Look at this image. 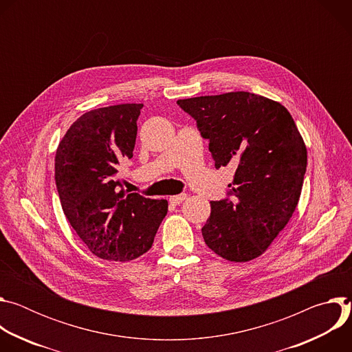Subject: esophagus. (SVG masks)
I'll list each match as a JSON object with an SVG mask.
<instances>
[{
	"label": "esophagus",
	"instance_id": "34e87169",
	"mask_svg": "<svg viewBox=\"0 0 352 352\" xmlns=\"http://www.w3.org/2000/svg\"><path fill=\"white\" fill-rule=\"evenodd\" d=\"M185 199H186V193H179V195H175V196H170V202L173 205H179V204L184 202Z\"/></svg>",
	"mask_w": 352,
	"mask_h": 352
}]
</instances>
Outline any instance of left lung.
I'll use <instances>...</instances> for the list:
<instances>
[{"instance_id":"8db88e82","label":"left lung","mask_w":352,"mask_h":352,"mask_svg":"<svg viewBox=\"0 0 352 352\" xmlns=\"http://www.w3.org/2000/svg\"><path fill=\"white\" fill-rule=\"evenodd\" d=\"M177 104L209 140L214 167H235L227 196L212 200L206 245L231 262L261 256L291 219L307 171V147L288 110L249 91Z\"/></svg>"}]
</instances>
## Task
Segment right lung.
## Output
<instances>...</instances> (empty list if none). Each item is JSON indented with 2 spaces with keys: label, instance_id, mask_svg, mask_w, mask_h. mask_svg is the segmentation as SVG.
Returning a JSON list of instances; mask_svg holds the SVG:
<instances>
[{
  "label": "right lung",
  "instance_id": "obj_1",
  "mask_svg": "<svg viewBox=\"0 0 352 352\" xmlns=\"http://www.w3.org/2000/svg\"><path fill=\"white\" fill-rule=\"evenodd\" d=\"M143 104L91 110L58 144L56 185L64 214L96 256L126 262L152 248L167 200L124 190L121 162L131 159Z\"/></svg>",
  "mask_w": 352,
  "mask_h": 352
}]
</instances>
